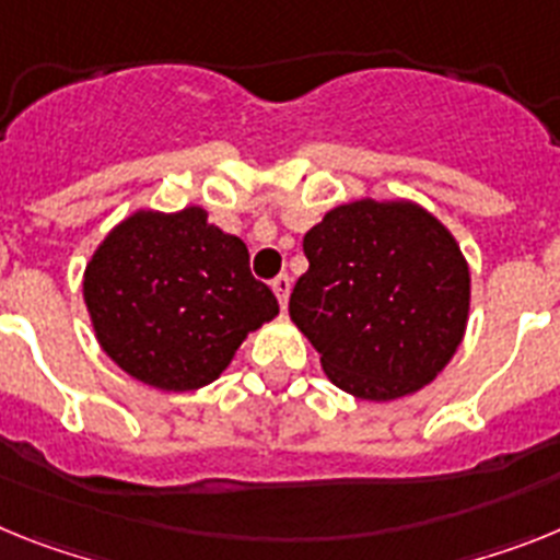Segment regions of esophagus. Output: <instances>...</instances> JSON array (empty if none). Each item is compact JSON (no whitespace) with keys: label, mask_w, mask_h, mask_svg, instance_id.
<instances>
[{"label":"esophagus","mask_w":560,"mask_h":560,"mask_svg":"<svg viewBox=\"0 0 560 560\" xmlns=\"http://www.w3.org/2000/svg\"><path fill=\"white\" fill-rule=\"evenodd\" d=\"M273 293L276 299H279L281 310H287V301H290V290H293V281H290V276H279V279H273Z\"/></svg>","instance_id":"1"}]
</instances>
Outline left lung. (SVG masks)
<instances>
[{
	"mask_svg": "<svg viewBox=\"0 0 560 560\" xmlns=\"http://www.w3.org/2000/svg\"><path fill=\"white\" fill-rule=\"evenodd\" d=\"M310 267L290 318L329 381L369 402L415 395L459 349L470 267L454 233L415 199H354L304 233Z\"/></svg>",
	"mask_w": 560,
	"mask_h": 560,
	"instance_id": "obj_1",
	"label": "left lung"
}]
</instances>
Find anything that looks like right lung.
Masks as SVG:
<instances>
[{
	"instance_id": "1",
	"label": "right lung",
	"mask_w": 560,
	"mask_h": 560,
	"mask_svg": "<svg viewBox=\"0 0 560 560\" xmlns=\"http://www.w3.org/2000/svg\"><path fill=\"white\" fill-rule=\"evenodd\" d=\"M84 304L115 366L160 392L213 383L242 340L279 315L270 287L250 276L245 242L199 206L120 220L86 261Z\"/></svg>"
}]
</instances>
